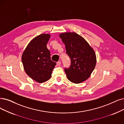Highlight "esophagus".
Instances as JSON below:
<instances>
[{"instance_id": "obj_1", "label": "esophagus", "mask_w": 124, "mask_h": 124, "mask_svg": "<svg viewBox=\"0 0 124 124\" xmlns=\"http://www.w3.org/2000/svg\"><path fill=\"white\" fill-rule=\"evenodd\" d=\"M57 66H60L61 65V62H60V61H58V62H57Z\"/></svg>"}]
</instances>
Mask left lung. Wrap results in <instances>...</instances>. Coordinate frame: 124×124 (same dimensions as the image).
I'll return each mask as SVG.
<instances>
[{"label": "left lung", "instance_id": "1", "mask_svg": "<svg viewBox=\"0 0 124 124\" xmlns=\"http://www.w3.org/2000/svg\"><path fill=\"white\" fill-rule=\"evenodd\" d=\"M59 37L71 60L70 67L65 68L68 79L74 83L86 80L96 66L95 51L85 39L75 32L61 33Z\"/></svg>", "mask_w": 124, "mask_h": 124}]
</instances>
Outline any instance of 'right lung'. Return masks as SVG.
<instances>
[{"label": "right lung", "mask_w": 124, "mask_h": 124, "mask_svg": "<svg viewBox=\"0 0 124 124\" xmlns=\"http://www.w3.org/2000/svg\"><path fill=\"white\" fill-rule=\"evenodd\" d=\"M49 34H41L33 39L22 56L24 70L33 80L43 83L49 80L56 63L51 60L50 52L47 48Z\"/></svg>", "instance_id": "obj_1"}]
</instances>
